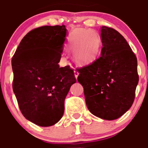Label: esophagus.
I'll return each instance as SVG.
<instances>
[{
	"label": "esophagus",
	"mask_w": 148,
	"mask_h": 148,
	"mask_svg": "<svg viewBox=\"0 0 148 148\" xmlns=\"http://www.w3.org/2000/svg\"><path fill=\"white\" fill-rule=\"evenodd\" d=\"M74 76H75V78L77 79V77H78L79 74V71H77V70H74Z\"/></svg>",
	"instance_id": "esophagus-1"
}]
</instances>
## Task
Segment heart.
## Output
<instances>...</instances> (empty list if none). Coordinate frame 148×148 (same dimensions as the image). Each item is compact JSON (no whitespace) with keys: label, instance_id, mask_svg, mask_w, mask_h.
<instances>
[{"label":"heart","instance_id":"obj_1","mask_svg":"<svg viewBox=\"0 0 148 148\" xmlns=\"http://www.w3.org/2000/svg\"><path fill=\"white\" fill-rule=\"evenodd\" d=\"M70 48L74 51V57L79 63L92 62L98 55L100 48L99 35L91 29L79 28L69 37Z\"/></svg>","mask_w":148,"mask_h":148}]
</instances>
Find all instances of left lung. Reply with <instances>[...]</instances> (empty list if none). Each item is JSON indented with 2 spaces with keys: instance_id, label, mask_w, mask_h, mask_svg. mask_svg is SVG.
<instances>
[{
  "instance_id": "8db88e82",
  "label": "left lung",
  "mask_w": 148,
  "mask_h": 148,
  "mask_svg": "<svg viewBox=\"0 0 148 148\" xmlns=\"http://www.w3.org/2000/svg\"><path fill=\"white\" fill-rule=\"evenodd\" d=\"M101 56L79 69L88 110L96 117L114 120L132 105L138 84V61L128 43L114 28H101Z\"/></svg>"
}]
</instances>
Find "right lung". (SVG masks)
I'll return each mask as SVG.
<instances>
[{"instance_id":"obj_1","label":"right lung","mask_w":148,"mask_h":148,"mask_svg":"<svg viewBox=\"0 0 148 148\" xmlns=\"http://www.w3.org/2000/svg\"><path fill=\"white\" fill-rule=\"evenodd\" d=\"M66 28L45 26L28 32L12 59L13 90L25 118L41 127L57 123L64 100L76 82L69 66L59 67Z\"/></svg>"}]
</instances>
